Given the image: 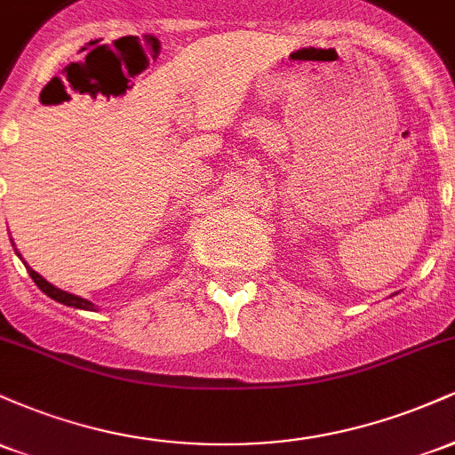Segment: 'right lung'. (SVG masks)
<instances>
[{
    "label": "right lung",
    "instance_id": "add662e5",
    "mask_svg": "<svg viewBox=\"0 0 455 455\" xmlns=\"http://www.w3.org/2000/svg\"><path fill=\"white\" fill-rule=\"evenodd\" d=\"M25 267H28V265H25ZM28 271H29L31 280H34L36 284H38V289L43 291L44 295H49L51 299L60 301V304H66V306L78 307V310H93V304H92V301H87V299H83V297H76V295H72V293H66V291L57 289V286L51 284V282H46V280L43 278V275L36 274V271L31 269V267H28Z\"/></svg>",
    "mask_w": 455,
    "mask_h": 455
}]
</instances>
